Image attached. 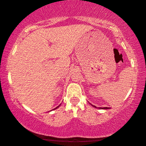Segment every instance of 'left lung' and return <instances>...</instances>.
<instances>
[{
    "mask_svg": "<svg viewBox=\"0 0 146 146\" xmlns=\"http://www.w3.org/2000/svg\"><path fill=\"white\" fill-rule=\"evenodd\" d=\"M92 106H93L94 108H97L96 106H94V105H92ZM99 108L102 109V110H107V109H110V108Z\"/></svg>",
    "mask_w": 146,
    "mask_h": 146,
    "instance_id": "1",
    "label": "left lung"
}]
</instances>
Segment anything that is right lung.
I'll list each match as a JSON object with an SVG mask.
<instances>
[{
  "mask_svg": "<svg viewBox=\"0 0 146 146\" xmlns=\"http://www.w3.org/2000/svg\"><path fill=\"white\" fill-rule=\"evenodd\" d=\"M60 105H59V106H60ZM59 106H58V107H56V108H55V109H54V110H56V109H57L58 108H59Z\"/></svg>",
  "mask_w": 146,
  "mask_h": 146,
  "instance_id": "right-lung-1",
  "label": "right lung"
}]
</instances>
